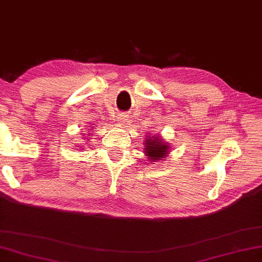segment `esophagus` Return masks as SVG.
I'll use <instances>...</instances> for the list:
<instances>
[{"label":"esophagus","instance_id":"obj_1","mask_svg":"<svg viewBox=\"0 0 262 262\" xmlns=\"http://www.w3.org/2000/svg\"><path fill=\"white\" fill-rule=\"evenodd\" d=\"M126 118H127V116L124 115V114H120L119 118H118L119 119V122L120 123H124V122H126V120H127Z\"/></svg>","mask_w":262,"mask_h":262}]
</instances>
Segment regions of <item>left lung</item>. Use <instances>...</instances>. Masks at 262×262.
I'll return each mask as SVG.
<instances>
[{
	"mask_svg": "<svg viewBox=\"0 0 262 262\" xmlns=\"http://www.w3.org/2000/svg\"><path fill=\"white\" fill-rule=\"evenodd\" d=\"M153 139H148L146 141V155L149 158L151 161L155 162L156 160H162L165 156L168 154L169 146L168 143L162 142L160 136H151Z\"/></svg>",
	"mask_w": 262,
	"mask_h": 262,
	"instance_id": "obj_1",
	"label": "left lung"
}]
</instances>
